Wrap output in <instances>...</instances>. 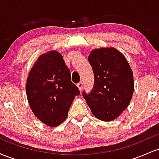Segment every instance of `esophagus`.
<instances>
[{"label":"esophagus","mask_w":159,"mask_h":159,"mask_svg":"<svg viewBox=\"0 0 159 159\" xmlns=\"http://www.w3.org/2000/svg\"><path fill=\"white\" fill-rule=\"evenodd\" d=\"M77 86L78 87V89H79L80 91L82 90V88H83V82L82 81H80L79 83L77 84Z\"/></svg>","instance_id":"34e87169"}]
</instances>
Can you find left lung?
<instances>
[{
	"mask_svg": "<svg viewBox=\"0 0 159 159\" xmlns=\"http://www.w3.org/2000/svg\"><path fill=\"white\" fill-rule=\"evenodd\" d=\"M88 61L94 74V84L83 97L96 118L111 121L130 103L134 92V78L130 66L122 53L114 48L92 51Z\"/></svg>",
	"mask_w": 159,
	"mask_h": 159,
	"instance_id": "8db88e82",
	"label": "left lung"
}]
</instances>
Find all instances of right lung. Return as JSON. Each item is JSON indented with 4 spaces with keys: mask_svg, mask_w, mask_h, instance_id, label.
Masks as SVG:
<instances>
[{
    "mask_svg": "<svg viewBox=\"0 0 159 159\" xmlns=\"http://www.w3.org/2000/svg\"><path fill=\"white\" fill-rule=\"evenodd\" d=\"M26 93L36 117L52 127L66 119L79 89L71 81L70 70L57 51L42 54L27 79Z\"/></svg>",
    "mask_w": 159,
    "mask_h": 159,
    "instance_id": "right-lung-1",
    "label": "right lung"
}]
</instances>
